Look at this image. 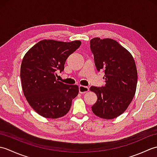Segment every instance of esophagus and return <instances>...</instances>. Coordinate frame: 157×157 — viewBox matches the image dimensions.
<instances>
[{
	"instance_id": "obj_1",
	"label": "esophagus",
	"mask_w": 157,
	"mask_h": 157,
	"mask_svg": "<svg viewBox=\"0 0 157 157\" xmlns=\"http://www.w3.org/2000/svg\"><path fill=\"white\" fill-rule=\"evenodd\" d=\"M79 91L81 93V94H84V93H86L89 91V88L87 87V86H79Z\"/></svg>"
}]
</instances>
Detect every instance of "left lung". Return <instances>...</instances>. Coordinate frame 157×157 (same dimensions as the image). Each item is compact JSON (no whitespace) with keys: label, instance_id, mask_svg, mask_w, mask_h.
<instances>
[{"label":"left lung","instance_id":"8db88e82","mask_svg":"<svg viewBox=\"0 0 157 157\" xmlns=\"http://www.w3.org/2000/svg\"><path fill=\"white\" fill-rule=\"evenodd\" d=\"M90 49L96 69L105 74V86L90 88L98 98L92 111L102 119L116 118L125 111L135 95L138 82L135 61L128 50L111 38L92 39Z\"/></svg>","mask_w":157,"mask_h":157}]
</instances>
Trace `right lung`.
I'll return each instance as SVG.
<instances>
[{
    "instance_id": "1",
    "label": "right lung",
    "mask_w": 157,
    "mask_h": 157,
    "mask_svg": "<svg viewBox=\"0 0 157 157\" xmlns=\"http://www.w3.org/2000/svg\"><path fill=\"white\" fill-rule=\"evenodd\" d=\"M81 44L79 40H43L25 53L20 69L23 92L29 105L40 115L56 119L69 112L79 87L58 81L56 71L64 70L67 59Z\"/></svg>"
}]
</instances>
